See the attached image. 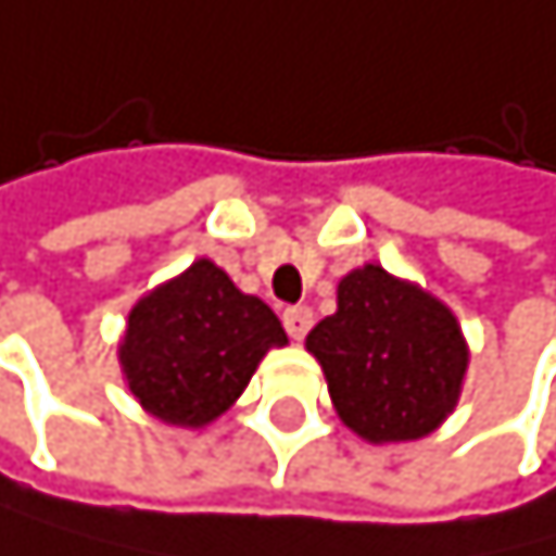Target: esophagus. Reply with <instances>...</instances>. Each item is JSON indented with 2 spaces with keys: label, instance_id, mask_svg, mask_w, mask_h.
Returning a JSON list of instances; mask_svg holds the SVG:
<instances>
[{
  "label": "esophagus",
  "instance_id": "obj_1",
  "mask_svg": "<svg viewBox=\"0 0 556 556\" xmlns=\"http://www.w3.org/2000/svg\"><path fill=\"white\" fill-rule=\"evenodd\" d=\"M281 324H285V330H289L292 341H302L313 327V309L309 306H289L281 313Z\"/></svg>",
  "mask_w": 556,
  "mask_h": 556
}]
</instances>
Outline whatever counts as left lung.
<instances>
[{"label":"left lung","mask_w":556,"mask_h":556,"mask_svg":"<svg viewBox=\"0 0 556 556\" xmlns=\"http://www.w3.org/2000/svg\"><path fill=\"white\" fill-rule=\"evenodd\" d=\"M338 418L365 442H410L453 414L470 351L453 309L379 264L338 285V313L306 338Z\"/></svg>","instance_id":"obj_1"}]
</instances>
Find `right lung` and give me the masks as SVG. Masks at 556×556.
Segmentation results:
<instances>
[{
  "label": "right lung",
  "instance_id": "add662e5",
  "mask_svg": "<svg viewBox=\"0 0 556 556\" xmlns=\"http://www.w3.org/2000/svg\"><path fill=\"white\" fill-rule=\"evenodd\" d=\"M281 344L289 338L271 306L201 257L135 302L117 358L152 418L201 428L236 404L261 358Z\"/></svg>",
  "mask_w": 556,
  "mask_h": 556
}]
</instances>
